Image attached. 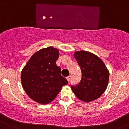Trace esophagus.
<instances>
[{"label": "esophagus", "mask_w": 129, "mask_h": 129, "mask_svg": "<svg viewBox=\"0 0 129 129\" xmlns=\"http://www.w3.org/2000/svg\"><path fill=\"white\" fill-rule=\"evenodd\" d=\"M66 79H67V81H68L69 82L71 81V75H69L68 77H66Z\"/></svg>", "instance_id": "1"}]
</instances>
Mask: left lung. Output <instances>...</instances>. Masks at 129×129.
Instances as JSON below:
<instances>
[{"mask_svg":"<svg viewBox=\"0 0 129 129\" xmlns=\"http://www.w3.org/2000/svg\"><path fill=\"white\" fill-rule=\"evenodd\" d=\"M74 57L80 67L82 77L79 84L71 85L72 90L79 99L84 102L97 99L107 86V69L101 58L89 52H75Z\"/></svg>","mask_w":129,"mask_h":129,"instance_id":"obj_1","label":"left lung"}]
</instances>
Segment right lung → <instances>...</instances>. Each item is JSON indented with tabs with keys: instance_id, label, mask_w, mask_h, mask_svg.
I'll return each instance as SVG.
<instances>
[{
	"instance_id": "obj_1",
	"label": "right lung",
	"mask_w": 129,
	"mask_h": 129,
	"mask_svg": "<svg viewBox=\"0 0 129 129\" xmlns=\"http://www.w3.org/2000/svg\"><path fill=\"white\" fill-rule=\"evenodd\" d=\"M58 50L52 47L35 53L21 73L22 87L27 94L40 104L50 103L54 100L68 82L60 74L56 64Z\"/></svg>"
}]
</instances>
